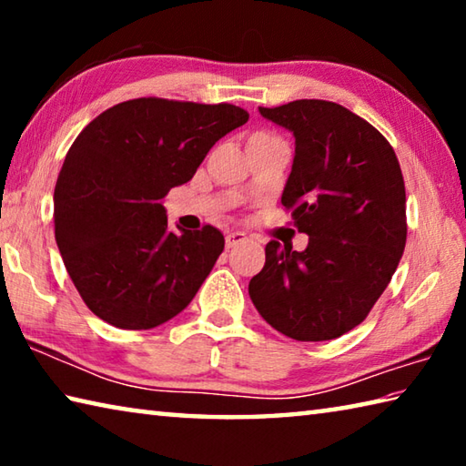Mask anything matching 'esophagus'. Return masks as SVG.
Wrapping results in <instances>:
<instances>
[{"instance_id":"1","label":"esophagus","mask_w":466,"mask_h":466,"mask_svg":"<svg viewBox=\"0 0 466 466\" xmlns=\"http://www.w3.org/2000/svg\"><path fill=\"white\" fill-rule=\"evenodd\" d=\"M247 240H248L247 234L230 232V234L226 236V248H236V247H238V244H244Z\"/></svg>"}]
</instances>
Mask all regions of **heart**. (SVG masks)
<instances>
[{
  "label": "heart",
  "mask_w": 466,
  "mask_h": 466,
  "mask_svg": "<svg viewBox=\"0 0 466 466\" xmlns=\"http://www.w3.org/2000/svg\"><path fill=\"white\" fill-rule=\"evenodd\" d=\"M269 137H273V136H269V133H255L250 139H269Z\"/></svg>",
  "instance_id": "heart-1"
}]
</instances>
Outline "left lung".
Segmentation results:
<instances>
[{
    "label": "left lung",
    "instance_id": "1",
    "mask_svg": "<svg viewBox=\"0 0 466 466\" xmlns=\"http://www.w3.org/2000/svg\"><path fill=\"white\" fill-rule=\"evenodd\" d=\"M258 110L296 137L281 203L309 247L271 240L248 294L279 333L329 341L364 322L397 271L407 240L403 172L382 133L337 102Z\"/></svg>",
    "mask_w": 466,
    "mask_h": 466
}]
</instances>
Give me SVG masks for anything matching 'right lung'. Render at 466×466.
Listing matches in <instances>:
<instances>
[{
	"label": "right lung",
	"instance_id": "add662e5",
	"mask_svg": "<svg viewBox=\"0 0 466 466\" xmlns=\"http://www.w3.org/2000/svg\"><path fill=\"white\" fill-rule=\"evenodd\" d=\"M240 106L133 98L106 108L69 147L55 185V240L86 306L119 329H154L195 298L224 236L172 232L162 199L191 180Z\"/></svg>",
	"mask_w": 466,
	"mask_h": 466
}]
</instances>
